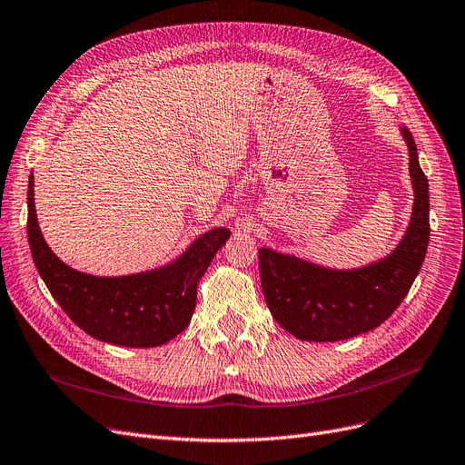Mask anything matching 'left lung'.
Returning a JSON list of instances; mask_svg holds the SVG:
<instances>
[{
  "label": "left lung",
  "instance_id": "8db88e82",
  "mask_svg": "<svg viewBox=\"0 0 465 465\" xmlns=\"http://www.w3.org/2000/svg\"><path fill=\"white\" fill-rule=\"evenodd\" d=\"M414 204L401 242L383 259L358 268H330L297 254L259 249L261 283L270 312L295 339L335 342L368 333L399 308L418 278L429 243V183L406 126Z\"/></svg>",
  "mask_w": 465,
  "mask_h": 465
}]
</instances>
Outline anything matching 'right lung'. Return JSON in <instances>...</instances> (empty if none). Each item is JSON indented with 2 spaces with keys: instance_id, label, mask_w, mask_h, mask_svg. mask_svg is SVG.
Segmentation results:
<instances>
[{
  "instance_id": "right-lung-1",
  "label": "right lung",
  "mask_w": 465,
  "mask_h": 465,
  "mask_svg": "<svg viewBox=\"0 0 465 465\" xmlns=\"http://www.w3.org/2000/svg\"><path fill=\"white\" fill-rule=\"evenodd\" d=\"M26 230L40 278L68 318L94 339L130 349L161 347L187 328L199 282L232 235L228 228H214L157 268L92 276L64 264L45 243L34 204V172L28 178Z\"/></svg>"
}]
</instances>
